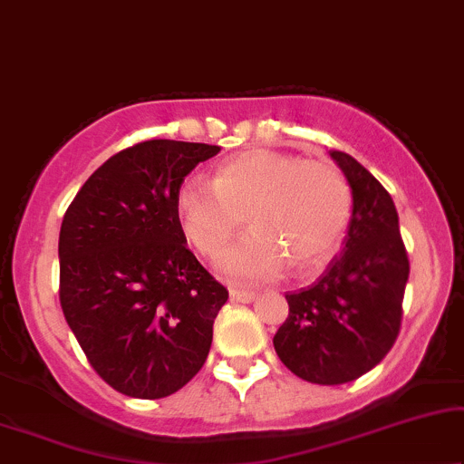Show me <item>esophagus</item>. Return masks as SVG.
Returning a JSON list of instances; mask_svg holds the SVG:
<instances>
[{"instance_id":"1","label":"esophagus","mask_w":464,"mask_h":464,"mask_svg":"<svg viewBox=\"0 0 464 464\" xmlns=\"http://www.w3.org/2000/svg\"><path fill=\"white\" fill-rule=\"evenodd\" d=\"M231 301H237V304H252L256 299V293L252 290H244V288H231Z\"/></svg>"}]
</instances>
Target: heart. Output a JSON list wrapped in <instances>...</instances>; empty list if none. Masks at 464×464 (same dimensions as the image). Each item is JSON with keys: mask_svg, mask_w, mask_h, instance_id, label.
I'll return each instance as SVG.
<instances>
[{"mask_svg": "<svg viewBox=\"0 0 464 464\" xmlns=\"http://www.w3.org/2000/svg\"><path fill=\"white\" fill-rule=\"evenodd\" d=\"M184 236L201 255H218L248 218L252 231L222 252L218 267L242 280L307 271L335 252L348 228L345 178L323 160L252 148L218 165L214 182L190 176L176 195Z\"/></svg>", "mask_w": 464, "mask_h": 464, "instance_id": "obj_1", "label": "heart"}]
</instances>
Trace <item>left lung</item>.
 Returning a JSON list of instances; mask_svg holds the SVG:
<instances>
[{"label": "left lung", "mask_w": 464, "mask_h": 464, "mask_svg": "<svg viewBox=\"0 0 464 464\" xmlns=\"http://www.w3.org/2000/svg\"><path fill=\"white\" fill-rule=\"evenodd\" d=\"M352 190L342 252L310 286L286 295L274 337L280 361L312 384H345L378 365L401 326L410 261L388 190L350 154L329 150Z\"/></svg>", "instance_id": "left-lung-1"}]
</instances>
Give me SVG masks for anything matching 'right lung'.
Returning <instances> with one entry per match:
<instances>
[{
  "mask_svg": "<svg viewBox=\"0 0 464 464\" xmlns=\"http://www.w3.org/2000/svg\"><path fill=\"white\" fill-rule=\"evenodd\" d=\"M218 152L141 141L110 157L63 216V316L99 378L127 397H169L208 358L228 293L187 248L176 195Z\"/></svg>",
  "mask_w": 464,
  "mask_h": 464,
  "instance_id": "obj_1",
  "label": "right lung"
}]
</instances>
